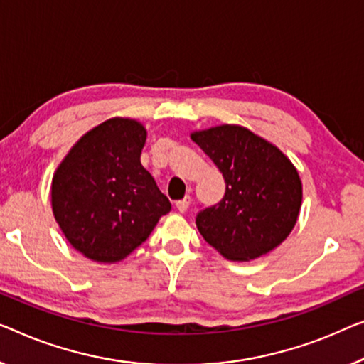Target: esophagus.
Here are the masks:
<instances>
[{
  "label": "esophagus",
  "instance_id": "obj_1",
  "mask_svg": "<svg viewBox=\"0 0 364 364\" xmlns=\"http://www.w3.org/2000/svg\"><path fill=\"white\" fill-rule=\"evenodd\" d=\"M189 203H191V199H189V196H186L184 199L176 200L175 208H176L178 210H180V213H186V209L189 208Z\"/></svg>",
  "mask_w": 364,
  "mask_h": 364
}]
</instances>
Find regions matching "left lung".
I'll return each instance as SVG.
<instances>
[{
	"mask_svg": "<svg viewBox=\"0 0 364 364\" xmlns=\"http://www.w3.org/2000/svg\"><path fill=\"white\" fill-rule=\"evenodd\" d=\"M191 139L225 180L220 203L196 217L204 240L232 262L255 259L283 243L302 203V183L291 160L242 126L198 130Z\"/></svg>",
	"mask_w": 364,
	"mask_h": 364,
	"instance_id": "left-lung-1",
	"label": "left lung"
}]
</instances>
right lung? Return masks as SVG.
<instances>
[{
  "instance_id": "obj_1",
  "label": "right lung",
  "mask_w": 364,
  "mask_h": 364,
  "mask_svg": "<svg viewBox=\"0 0 364 364\" xmlns=\"http://www.w3.org/2000/svg\"><path fill=\"white\" fill-rule=\"evenodd\" d=\"M147 130L112 117L88 130L53 173L52 210L75 250L121 262L147 240L171 204L140 164Z\"/></svg>"
}]
</instances>
